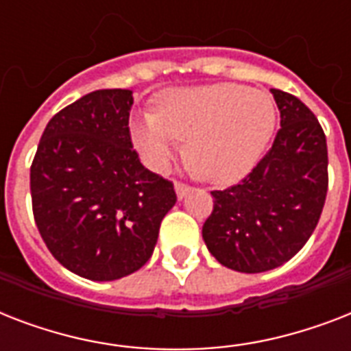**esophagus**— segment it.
I'll return each mask as SVG.
<instances>
[{
    "instance_id": "1",
    "label": "esophagus",
    "mask_w": 351,
    "mask_h": 351,
    "mask_svg": "<svg viewBox=\"0 0 351 351\" xmlns=\"http://www.w3.org/2000/svg\"><path fill=\"white\" fill-rule=\"evenodd\" d=\"M189 189H191V187L189 186H186V184H182V182H175V191H176V197L180 198H184L187 195V193H189Z\"/></svg>"
}]
</instances>
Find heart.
<instances>
[{"label": "heart", "instance_id": "b5f03b06", "mask_svg": "<svg viewBox=\"0 0 351 351\" xmlns=\"http://www.w3.org/2000/svg\"><path fill=\"white\" fill-rule=\"evenodd\" d=\"M277 125L271 96L242 85L219 84L164 93L153 112L131 121V138L143 162L164 171L187 143L195 175L211 184L244 178L266 151Z\"/></svg>", "mask_w": 351, "mask_h": 351}]
</instances>
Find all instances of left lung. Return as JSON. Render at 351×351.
Returning a JSON list of instances; mask_svg holds the SVG:
<instances>
[{
  "instance_id": "obj_1",
  "label": "left lung",
  "mask_w": 351,
  "mask_h": 351,
  "mask_svg": "<svg viewBox=\"0 0 351 351\" xmlns=\"http://www.w3.org/2000/svg\"><path fill=\"white\" fill-rule=\"evenodd\" d=\"M280 129L266 156L244 180L211 191L213 211L204 222L209 253L240 273L282 266L308 242L328 193L326 136L297 96L271 89Z\"/></svg>"
}]
</instances>
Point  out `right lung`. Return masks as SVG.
<instances>
[{
  "label": "right lung",
  "instance_id": "add662e5",
  "mask_svg": "<svg viewBox=\"0 0 351 351\" xmlns=\"http://www.w3.org/2000/svg\"><path fill=\"white\" fill-rule=\"evenodd\" d=\"M132 90L101 89L54 114L30 167L41 239L69 271L127 277L153 255L175 187L140 164L129 132Z\"/></svg>",
  "mask_w": 351,
  "mask_h": 351
}]
</instances>
